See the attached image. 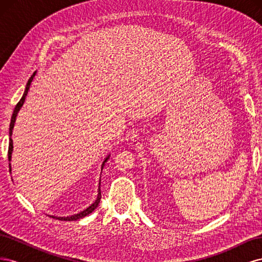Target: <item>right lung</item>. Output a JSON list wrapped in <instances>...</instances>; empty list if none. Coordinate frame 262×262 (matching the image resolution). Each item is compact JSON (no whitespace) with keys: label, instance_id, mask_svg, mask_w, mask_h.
Returning <instances> with one entry per match:
<instances>
[{"label":"right lung","instance_id":"obj_1","mask_svg":"<svg viewBox=\"0 0 262 262\" xmlns=\"http://www.w3.org/2000/svg\"><path fill=\"white\" fill-rule=\"evenodd\" d=\"M35 75H36V72H34V74L30 76V78L28 80V82H27V85H26V89H25V92H24V94H23V97L20 98V100L17 102V105H16V107H15V109H14V112H13V115H12V119H11V124H10V144H9V161L11 162V158H12V152H13V140H12V133H13V128H14V124H15V121H16V117H17V114H18V112L20 110V108H21V106L24 105V101H25V99H26V96H27V94H28V91H29V87H30V84H31V82H33V80H34V77H35ZM108 158H109V155L105 158V161L102 162V164H101V170H102V168H104V166H105V163L108 161ZM10 171H11V164H10ZM100 199H101V192H100V182H99V187H98V194H97V199L95 200V202L93 203V204H91L89 208L87 209H85L84 211H82V212H80V213H77V214H74V215H71V216H54V215H49L50 217H53V219H57V220H60V221H76V220H80V219H82V217H85L86 215H89L90 213H92L95 209H96L97 207H98V204H99V202H100Z\"/></svg>","mask_w":262,"mask_h":262}]
</instances>
